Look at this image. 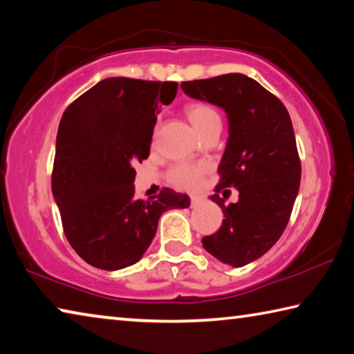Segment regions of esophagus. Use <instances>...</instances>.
Returning <instances> with one entry per match:
<instances>
[{
    "label": "esophagus",
    "instance_id": "obj_1",
    "mask_svg": "<svg viewBox=\"0 0 354 354\" xmlns=\"http://www.w3.org/2000/svg\"><path fill=\"white\" fill-rule=\"evenodd\" d=\"M203 196H198V195H194V196H190V205L194 206V207H198L200 205H203Z\"/></svg>",
    "mask_w": 354,
    "mask_h": 354
}]
</instances>
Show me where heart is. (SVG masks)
<instances>
[{
	"label": "heart",
	"instance_id": "obj_1",
	"mask_svg": "<svg viewBox=\"0 0 354 354\" xmlns=\"http://www.w3.org/2000/svg\"><path fill=\"white\" fill-rule=\"evenodd\" d=\"M185 115H187L192 127L200 136L206 129L215 127V124H221L220 113L206 103L189 104L185 107ZM206 170V164H178L169 171V179L178 189H195L200 184Z\"/></svg>",
	"mask_w": 354,
	"mask_h": 354
}]
</instances>
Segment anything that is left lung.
<instances>
[{"label":"left lung","instance_id":"left-lung-1","mask_svg":"<svg viewBox=\"0 0 354 354\" xmlns=\"http://www.w3.org/2000/svg\"><path fill=\"white\" fill-rule=\"evenodd\" d=\"M181 88L226 112L230 137L218 165L217 194L211 196L225 218L201 242L220 262L243 267L266 254L289 223L301 179L290 115L273 93L242 73L185 81ZM226 187L239 192V201L227 207L218 195Z\"/></svg>","mask_w":354,"mask_h":354}]
</instances>
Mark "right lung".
I'll list each match as a JSON object with an SVG mask.
<instances>
[{"instance_id":"add662e5","label":"right lung","mask_w":354,"mask_h":354,"mask_svg":"<svg viewBox=\"0 0 354 354\" xmlns=\"http://www.w3.org/2000/svg\"><path fill=\"white\" fill-rule=\"evenodd\" d=\"M176 92L178 82L107 77L75 100L59 123L53 196L71 248L101 270L140 261L160 215L190 205L171 189L148 200L134 195V164L149 156L159 107Z\"/></svg>"}]
</instances>
